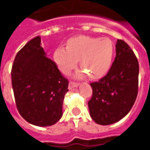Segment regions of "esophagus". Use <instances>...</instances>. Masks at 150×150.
<instances>
[{"label": "esophagus", "instance_id": "obj_1", "mask_svg": "<svg viewBox=\"0 0 150 150\" xmlns=\"http://www.w3.org/2000/svg\"><path fill=\"white\" fill-rule=\"evenodd\" d=\"M79 85H80V83H74V82L70 81V83H69V89H73V88L78 87Z\"/></svg>", "mask_w": 150, "mask_h": 150}]
</instances>
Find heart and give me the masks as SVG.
Segmentation results:
<instances>
[{
  "label": "heart",
  "mask_w": 150,
  "mask_h": 150,
  "mask_svg": "<svg viewBox=\"0 0 150 150\" xmlns=\"http://www.w3.org/2000/svg\"><path fill=\"white\" fill-rule=\"evenodd\" d=\"M114 47L108 38L77 36L70 38L67 48L59 47L54 53V59L58 68L67 74L76 66L80 67L93 79L104 76L109 70L113 57Z\"/></svg>",
  "instance_id": "obj_1"
}]
</instances>
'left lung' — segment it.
Listing matches in <instances>:
<instances>
[{"mask_svg":"<svg viewBox=\"0 0 150 150\" xmlns=\"http://www.w3.org/2000/svg\"><path fill=\"white\" fill-rule=\"evenodd\" d=\"M116 57L108 74L90 83L93 96L88 102L91 117L101 125L117 122L134 105L138 93L139 64L132 49L117 39Z\"/></svg>","mask_w":150,"mask_h":150,"instance_id":"1","label":"left lung"}]
</instances>
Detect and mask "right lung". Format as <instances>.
<instances>
[{
	"instance_id": "right-lung-1",
	"label": "right lung",
	"mask_w": 150,
	"mask_h": 150,
	"mask_svg": "<svg viewBox=\"0 0 150 150\" xmlns=\"http://www.w3.org/2000/svg\"><path fill=\"white\" fill-rule=\"evenodd\" d=\"M40 36L27 42L16 54L11 70L16 108L27 122L39 127L54 125L62 117L68 80L46 57Z\"/></svg>"
}]
</instances>
